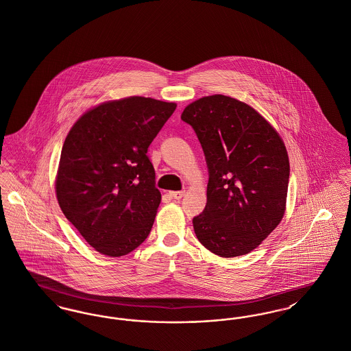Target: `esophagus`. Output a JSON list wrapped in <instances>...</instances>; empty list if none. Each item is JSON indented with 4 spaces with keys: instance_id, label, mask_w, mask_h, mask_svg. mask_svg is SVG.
I'll return each mask as SVG.
<instances>
[{
    "instance_id": "34e87169",
    "label": "esophagus",
    "mask_w": 351,
    "mask_h": 351,
    "mask_svg": "<svg viewBox=\"0 0 351 351\" xmlns=\"http://www.w3.org/2000/svg\"><path fill=\"white\" fill-rule=\"evenodd\" d=\"M184 195H185V192H184V191H175V192H169V196H171V197H173L175 200H180V199L183 197Z\"/></svg>"
}]
</instances>
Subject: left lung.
I'll return each instance as SVG.
<instances>
[{
	"label": "left lung",
	"mask_w": 351,
	"mask_h": 351,
	"mask_svg": "<svg viewBox=\"0 0 351 351\" xmlns=\"http://www.w3.org/2000/svg\"><path fill=\"white\" fill-rule=\"evenodd\" d=\"M182 119L197 134L209 169L196 237L222 258L249 254L283 219L289 159L282 136L250 105L223 95L191 102Z\"/></svg>",
	"instance_id": "obj_1"
}]
</instances>
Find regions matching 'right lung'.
Masks as SVG:
<instances>
[{
	"label": "right lung",
	"mask_w": 351,
	"mask_h": 351,
	"mask_svg": "<svg viewBox=\"0 0 351 351\" xmlns=\"http://www.w3.org/2000/svg\"><path fill=\"white\" fill-rule=\"evenodd\" d=\"M176 104L132 96L86 110L64 141L59 206L100 254L123 256L150 234L162 200L147 149Z\"/></svg>",
	"instance_id": "add662e5"
}]
</instances>
